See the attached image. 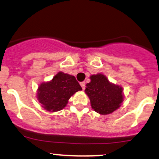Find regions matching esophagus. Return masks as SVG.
Here are the masks:
<instances>
[{
    "instance_id": "esophagus-1",
    "label": "esophagus",
    "mask_w": 159,
    "mask_h": 159,
    "mask_svg": "<svg viewBox=\"0 0 159 159\" xmlns=\"http://www.w3.org/2000/svg\"><path fill=\"white\" fill-rule=\"evenodd\" d=\"M80 86H81L82 89H83V90L85 89V87H86V83L85 82H82V83H80Z\"/></svg>"
}]
</instances>
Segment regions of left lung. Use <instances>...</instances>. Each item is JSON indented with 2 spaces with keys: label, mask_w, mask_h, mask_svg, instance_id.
<instances>
[{
  "label": "left lung",
  "mask_w": 159,
  "mask_h": 159,
  "mask_svg": "<svg viewBox=\"0 0 159 159\" xmlns=\"http://www.w3.org/2000/svg\"><path fill=\"white\" fill-rule=\"evenodd\" d=\"M85 93L90 99L91 106L97 113L105 115L120 107L124 101L123 88L109 82L105 75L98 73L90 76Z\"/></svg>",
  "instance_id": "8db88e82"
}]
</instances>
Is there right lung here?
<instances>
[{
    "label": "right lung",
    "mask_w": 159,
    "mask_h": 159,
    "mask_svg": "<svg viewBox=\"0 0 159 159\" xmlns=\"http://www.w3.org/2000/svg\"><path fill=\"white\" fill-rule=\"evenodd\" d=\"M80 90L82 87L74 76L58 72L51 81L41 83L37 98L46 111L55 112L64 108L70 98Z\"/></svg>",
    "instance_id": "right-lung-1"
}]
</instances>
